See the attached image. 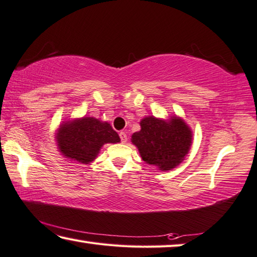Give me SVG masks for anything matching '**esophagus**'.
I'll return each instance as SVG.
<instances>
[{"instance_id": "34e87169", "label": "esophagus", "mask_w": 257, "mask_h": 257, "mask_svg": "<svg viewBox=\"0 0 257 257\" xmlns=\"http://www.w3.org/2000/svg\"><path fill=\"white\" fill-rule=\"evenodd\" d=\"M119 136H120V139H121V143H125L127 142V134H125L124 132H120L119 133Z\"/></svg>"}]
</instances>
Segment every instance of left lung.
Segmentation results:
<instances>
[{"mask_svg": "<svg viewBox=\"0 0 257 257\" xmlns=\"http://www.w3.org/2000/svg\"><path fill=\"white\" fill-rule=\"evenodd\" d=\"M141 132L133 135L143 161L162 171L174 169L188 154L192 134L183 120L171 118L169 121L147 116L141 121Z\"/></svg>", "mask_w": 257, "mask_h": 257, "instance_id": "8db88e82", "label": "left lung"}]
</instances>
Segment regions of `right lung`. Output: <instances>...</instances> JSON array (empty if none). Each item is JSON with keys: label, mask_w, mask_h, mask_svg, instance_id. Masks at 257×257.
Instances as JSON below:
<instances>
[{"label": "right lung", "mask_w": 257, "mask_h": 257, "mask_svg": "<svg viewBox=\"0 0 257 257\" xmlns=\"http://www.w3.org/2000/svg\"><path fill=\"white\" fill-rule=\"evenodd\" d=\"M57 142L64 156L87 164L104 144L119 143L120 138L110 123L86 116L63 124L58 130Z\"/></svg>", "instance_id": "1"}]
</instances>
